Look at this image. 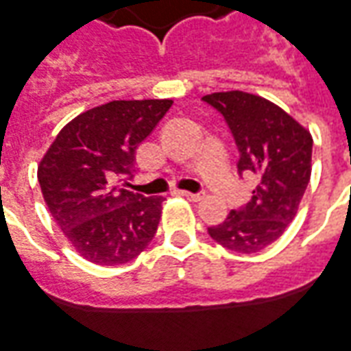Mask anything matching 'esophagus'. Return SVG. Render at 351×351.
Returning a JSON list of instances; mask_svg holds the SVG:
<instances>
[{
    "instance_id": "obj_1",
    "label": "esophagus",
    "mask_w": 351,
    "mask_h": 351,
    "mask_svg": "<svg viewBox=\"0 0 351 351\" xmlns=\"http://www.w3.org/2000/svg\"><path fill=\"white\" fill-rule=\"evenodd\" d=\"M180 195H184L186 199H190V201H199L203 195L201 193H193V192H180Z\"/></svg>"
}]
</instances>
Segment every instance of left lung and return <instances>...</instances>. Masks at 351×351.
Instances as JSON below:
<instances>
[{
	"label": "left lung",
	"mask_w": 351,
	"mask_h": 351,
	"mask_svg": "<svg viewBox=\"0 0 351 351\" xmlns=\"http://www.w3.org/2000/svg\"><path fill=\"white\" fill-rule=\"evenodd\" d=\"M203 100L224 116L234 134L239 175L256 180L251 201L230 210L209 235L230 251L258 252L296 217L312 175V134L285 110L251 93H213Z\"/></svg>",
	"instance_id": "left-lung-1"
}]
</instances>
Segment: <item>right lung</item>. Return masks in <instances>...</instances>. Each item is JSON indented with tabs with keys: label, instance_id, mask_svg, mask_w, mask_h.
I'll list each match as a JSON object with an SVG mask.
<instances>
[{
	"label": "right lung",
	"instance_id": "obj_1",
	"mask_svg": "<svg viewBox=\"0 0 351 351\" xmlns=\"http://www.w3.org/2000/svg\"><path fill=\"white\" fill-rule=\"evenodd\" d=\"M173 100H112L73 117L38 167L43 199L73 249L100 266L141 254L158 232L163 197L116 182L133 176L134 154Z\"/></svg>",
	"mask_w": 351,
	"mask_h": 351
}]
</instances>
